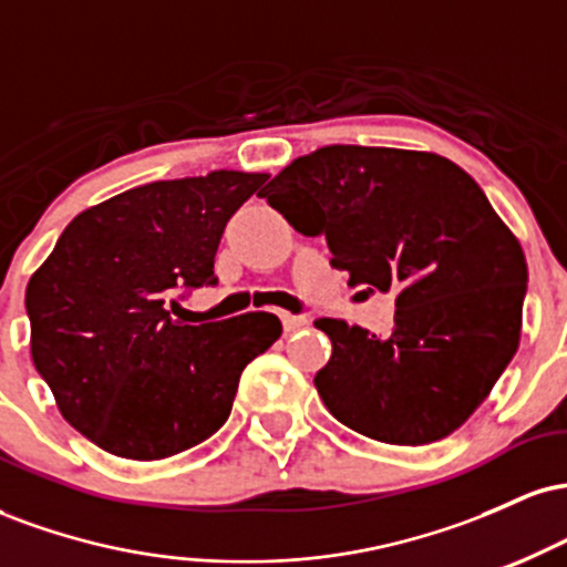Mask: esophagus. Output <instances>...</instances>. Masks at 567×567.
Wrapping results in <instances>:
<instances>
[{
    "label": "esophagus",
    "mask_w": 567,
    "mask_h": 567,
    "mask_svg": "<svg viewBox=\"0 0 567 567\" xmlns=\"http://www.w3.org/2000/svg\"><path fill=\"white\" fill-rule=\"evenodd\" d=\"M303 324H309L303 315H282V328L285 333H296L298 328H303Z\"/></svg>",
    "instance_id": "34e87169"
}]
</instances>
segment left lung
Instances as JSON below:
<instances>
[{
	"label": "left lung",
	"instance_id": "left-lung-1",
	"mask_svg": "<svg viewBox=\"0 0 567 567\" xmlns=\"http://www.w3.org/2000/svg\"><path fill=\"white\" fill-rule=\"evenodd\" d=\"M261 197L296 231L328 239L349 285L396 290L386 338L343 320L315 375L343 426L429 445L485 402L519 347L528 264L485 192L451 159L383 146H324L290 162Z\"/></svg>",
	"mask_w": 567,
	"mask_h": 567
}]
</instances>
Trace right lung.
Masks as SVG:
<instances>
[{
	"mask_svg": "<svg viewBox=\"0 0 567 567\" xmlns=\"http://www.w3.org/2000/svg\"><path fill=\"white\" fill-rule=\"evenodd\" d=\"M266 173L154 181L87 207L31 275V360L58 410L106 453L157 461L229 419L245 365L282 336L269 311L173 320L175 292L216 285L226 224Z\"/></svg>",
	"mask_w": 567,
	"mask_h": 567,
	"instance_id": "add662e5",
	"label": "right lung"
}]
</instances>
